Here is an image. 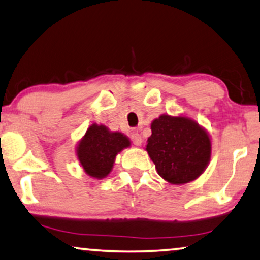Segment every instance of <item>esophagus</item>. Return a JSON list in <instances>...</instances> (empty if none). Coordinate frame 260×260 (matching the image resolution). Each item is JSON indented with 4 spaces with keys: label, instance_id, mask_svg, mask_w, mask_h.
<instances>
[{
    "label": "esophagus",
    "instance_id": "esophagus-1",
    "mask_svg": "<svg viewBox=\"0 0 260 260\" xmlns=\"http://www.w3.org/2000/svg\"><path fill=\"white\" fill-rule=\"evenodd\" d=\"M131 140H132V143L134 145H137V146H140L141 143H143V139H141V136L139 133L137 132H133L131 134Z\"/></svg>",
    "mask_w": 260,
    "mask_h": 260
}]
</instances>
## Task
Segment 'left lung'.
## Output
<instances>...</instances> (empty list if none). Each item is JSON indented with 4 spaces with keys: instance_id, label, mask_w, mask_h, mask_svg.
Listing matches in <instances>:
<instances>
[{
    "instance_id": "1",
    "label": "left lung",
    "mask_w": 260,
    "mask_h": 260,
    "mask_svg": "<svg viewBox=\"0 0 260 260\" xmlns=\"http://www.w3.org/2000/svg\"><path fill=\"white\" fill-rule=\"evenodd\" d=\"M151 129L146 151L165 181L183 184L205 171L210 159V139L195 121L161 115L152 122Z\"/></svg>"
}]
</instances>
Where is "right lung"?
Segmentation results:
<instances>
[{
	"instance_id": "obj_1",
	"label": "right lung",
	"mask_w": 260,
	"mask_h": 260,
	"mask_svg": "<svg viewBox=\"0 0 260 260\" xmlns=\"http://www.w3.org/2000/svg\"><path fill=\"white\" fill-rule=\"evenodd\" d=\"M128 146L129 140L122 133H112L105 126L92 124L79 141L77 155L86 174L103 178L112 170L117 152Z\"/></svg>"
}]
</instances>
